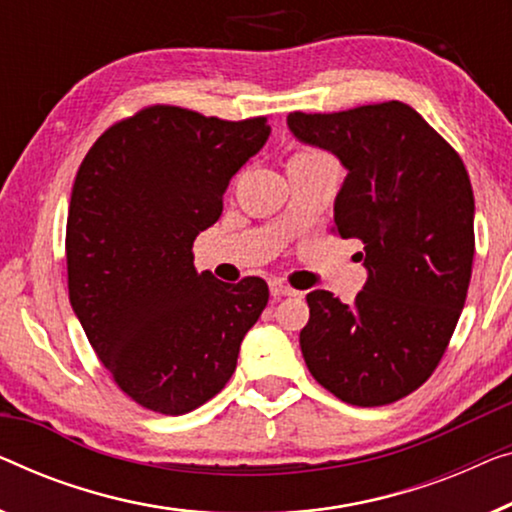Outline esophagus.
Returning a JSON list of instances; mask_svg holds the SVG:
<instances>
[{"label": "esophagus", "instance_id": "obj_1", "mask_svg": "<svg viewBox=\"0 0 512 512\" xmlns=\"http://www.w3.org/2000/svg\"><path fill=\"white\" fill-rule=\"evenodd\" d=\"M270 293L272 298H293V295H298V291L295 288H291L288 284H284V281H270Z\"/></svg>", "mask_w": 512, "mask_h": 512}]
</instances>
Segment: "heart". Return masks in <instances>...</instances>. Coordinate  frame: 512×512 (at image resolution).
I'll return each instance as SVG.
<instances>
[{
	"mask_svg": "<svg viewBox=\"0 0 512 512\" xmlns=\"http://www.w3.org/2000/svg\"><path fill=\"white\" fill-rule=\"evenodd\" d=\"M309 154H316V152H307V150L305 152H295L293 157H309Z\"/></svg>",
	"mask_w": 512,
	"mask_h": 512,
	"instance_id": "heart-1",
	"label": "heart"
}]
</instances>
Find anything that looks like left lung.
I'll return each instance as SVG.
<instances>
[{"instance_id": "left-lung-1", "label": "left lung", "mask_w": 512, "mask_h": 512, "mask_svg": "<svg viewBox=\"0 0 512 512\" xmlns=\"http://www.w3.org/2000/svg\"><path fill=\"white\" fill-rule=\"evenodd\" d=\"M302 143L348 170L335 231L365 244L353 302L307 295L300 348L314 379L353 406L411 395L439 365L469 291L473 189L459 154L402 101L342 113H291Z\"/></svg>"}]
</instances>
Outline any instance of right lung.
Segmentation results:
<instances>
[{"label": "right lung", "instance_id": "1", "mask_svg": "<svg viewBox=\"0 0 512 512\" xmlns=\"http://www.w3.org/2000/svg\"><path fill=\"white\" fill-rule=\"evenodd\" d=\"M268 136V117L228 122L157 103L103 131L78 168L69 300L117 388L143 409L182 416L221 392L268 305L261 277L198 274L191 251Z\"/></svg>", "mask_w": 512, "mask_h": 512}]
</instances>
